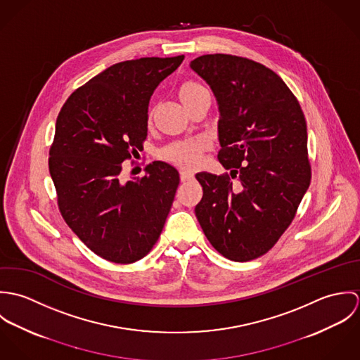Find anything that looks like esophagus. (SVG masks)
Here are the masks:
<instances>
[{"instance_id":"obj_1","label":"esophagus","mask_w":360,"mask_h":360,"mask_svg":"<svg viewBox=\"0 0 360 360\" xmlns=\"http://www.w3.org/2000/svg\"><path fill=\"white\" fill-rule=\"evenodd\" d=\"M180 179H181V181H188V180L194 179V173L190 172V170L181 169V170H180Z\"/></svg>"}]
</instances>
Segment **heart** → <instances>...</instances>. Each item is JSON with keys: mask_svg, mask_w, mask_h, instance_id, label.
<instances>
[{"mask_svg": "<svg viewBox=\"0 0 360 360\" xmlns=\"http://www.w3.org/2000/svg\"><path fill=\"white\" fill-rule=\"evenodd\" d=\"M206 91L205 89L194 82H187L184 83L180 90H179V97L181 100V103L188 101L190 98L198 96L200 93ZM205 141L204 140H195V141H186V143H179L174 144L169 148H166L162 156L173 163H177L180 166H186V167H191L194 165H197L201 159V153L205 148Z\"/></svg>", "mask_w": 360, "mask_h": 360, "instance_id": "heart-1", "label": "heart"}]
</instances>
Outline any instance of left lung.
Instances as JSON below:
<instances>
[{"label":"left lung","instance_id":"left-lung-1","mask_svg":"<svg viewBox=\"0 0 360 360\" xmlns=\"http://www.w3.org/2000/svg\"><path fill=\"white\" fill-rule=\"evenodd\" d=\"M190 68L217 108L219 162L238 177L197 173V219L213 248L234 262L266 254L287 230L310 184L307 120L295 96L255 60L210 53Z\"/></svg>","mask_w":360,"mask_h":360}]
</instances>
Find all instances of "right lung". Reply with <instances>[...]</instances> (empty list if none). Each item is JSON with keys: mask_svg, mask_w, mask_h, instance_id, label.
<instances>
[{"mask_svg": "<svg viewBox=\"0 0 360 360\" xmlns=\"http://www.w3.org/2000/svg\"><path fill=\"white\" fill-rule=\"evenodd\" d=\"M184 55L115 63L63 103L50 150V174L62 217L98 257L133 263L158 241L180 183L156 160L146 176L122 181V163L143 148L148 105Z\"/></svg>", "mask_w": 360, "mask_h": 360, "instance_id": "add662e5", "label": "right lung"}]
</instances>
